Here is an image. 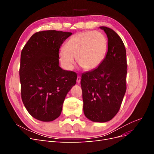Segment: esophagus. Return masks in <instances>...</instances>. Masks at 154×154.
Segmentation results:
<instances>
[{"label": "esophagus", "mask_w": 154, "mask_h": 154, "mask_svg": "<svg viewBox=\"0 0 154 154\" xmlns=\"http://www.w3.org/2000/svg\"><path fill=\"white\" fill-rule=\"evenodd\" d=\"M76 82L78 83H80V82H81V77L80 76H78L77 77V79H76Z\"/></svg>", "instance_id": "esophagus-1"}]
</instances>
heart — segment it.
Here are the masks:
<instances>
[{
	"label": "heart",
	"mask_w": 154,
	"mask_h": 154,
	"mask_svg": "<svg viewBox=\"0 0 154 154\" xmlns=\"http://www.w3.org/2000/svg\"><path fill=\"white\" fill-rule=\"evenodd\" d=\"M60 51V60L67 70H72L78 63L85 70L91 71L104 60L107 51V40L101 32L84 31L74 35Z\"/></svg>",
	"instance_id": "heart-1"
}]
</instances>
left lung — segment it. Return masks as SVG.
<instances>
[{"label":"left lung","mask_w":154,"mask_h":154,"mask_svg":"<svg viewBox=\"0 0 154 154\" xmlns=\"http://www.w3.org/2000/svg\"><path fill=\"white\" fill-rule=\"evenodd\" d=\"M100 28L108 38V51L98 67L82 74L81 86L86 118L104 123L112 119L120 109L127 89V64L122 38L109 27Z\"/></svg>","instance_id":"left-lung-1"}]
</instances>
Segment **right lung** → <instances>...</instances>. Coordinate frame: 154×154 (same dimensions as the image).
Instances as JSON below:
<instances>
[{
  "label": "right lung",
  "instance_id": "obj_1",
  "mask_svg": "<svg viewBox=\"0 0 154 154\" xmlns=\"http://www.w3.org/2000/svg\"><path fill=\"white\" fill-rule=\"evenodd\" d=\"M72 32H37L22 50L20 66L21 97L34 118L52 122L62 112L65 98L76 83V73L59 66V49Z\"/></svg>",
  "mask_w": 154,
  "mask_h": 154
}]
</instances>
